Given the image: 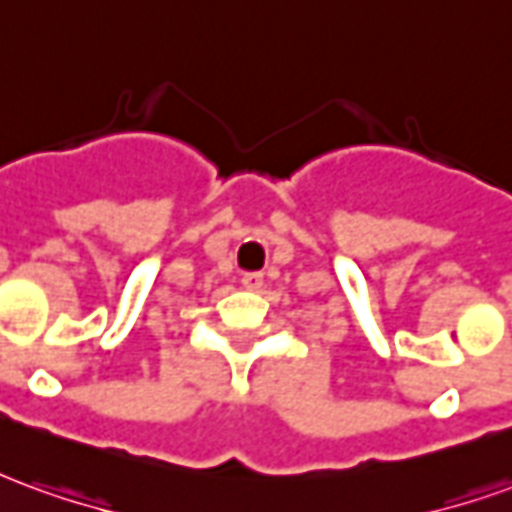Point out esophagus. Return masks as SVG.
I'll list each match as a JSON object with an SVG mask.
<instances>
[{"label": "esophagus", "instance_id": "obj_1", "mask_svg": "<svg viewBox=\"0 0 512 512\" xmlns=\"http://www.w3.org/2000/svg\"><path fill=\"white\" fill-rule=\"evenodd\" d=\"M241 285L246 290H260L263 288V274L260 271H246L244 277H241Z\"/></svg>", "mask_w": 512, "mask_h": 512}]
</instances>
